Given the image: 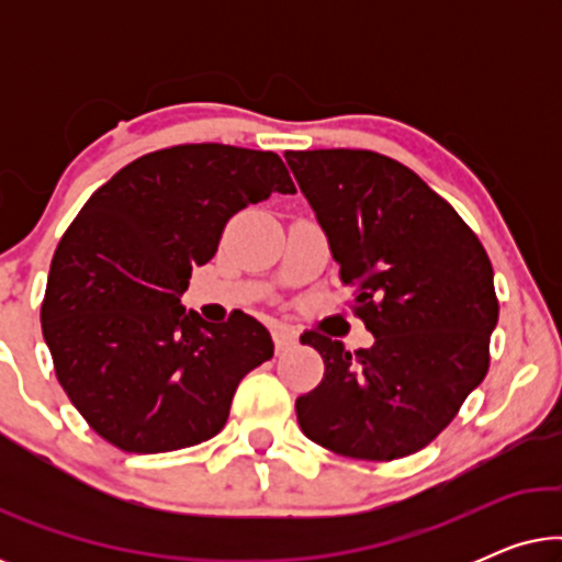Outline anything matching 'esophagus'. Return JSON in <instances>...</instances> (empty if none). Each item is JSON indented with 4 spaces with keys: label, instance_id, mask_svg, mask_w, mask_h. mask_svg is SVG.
<instances>
[{
    "label": "esophagus",
    "instance_id": "34e87169",
    "mask_svg": "<svg viewBox=\"0 0 562 562\" xmlns=\"http://www.w3.org/2000/svg\"><path fill=\"white\" fill-rule=\"evenodd\" d=\"M273 345H276V352H281L283 350H289L291 345H296V333L294 329H289V327H273Z\"/></svg>",
    "mask_w": 562,
    "mask_h": 562
}]
</instances>
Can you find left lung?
Masks as SVG:
<instances>
[{"label": "left lung", "instance_id": "left-lung-1", "mask_svg": "<svg viewBox=\"0 0 562 562\" xmlns=\"http://www.w3.org/2000/svg\"><path fill=\"white\" fill-rule=\"evenodd\" d=\"M286 164L373 335L356 352L302 335L325 379L296 398L299 427L345 458L412 456L488 371L494 268L458 212L398 160L337 148L289 150Z\"/></svg>", "mask_w": 562, "mask_h": 562}]
</instances>
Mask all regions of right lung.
<instances>
[{"label":"right lung","instance_id":"right-lung-1","mask_svg":"<svg viewBox=\"0 0 562 562\" xmlns=\"http://www.w3.org/2000/svg\"><path fill=\"white\" fill-rule=\"evenodd\" d=\"M273 191L296 189L271 150L176 145L114 173L60 237L43 337L71 404L114 448L168 452L210 440L243 375L273 356L250 314L212 325L181 304L227 220Z\"/></svg>","mask_w":562,"mask_h":562}]
</instances>
